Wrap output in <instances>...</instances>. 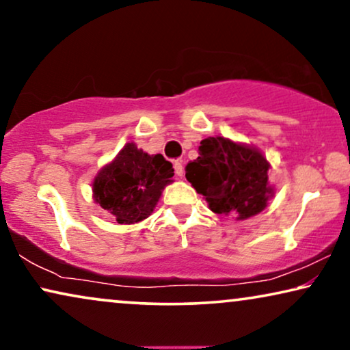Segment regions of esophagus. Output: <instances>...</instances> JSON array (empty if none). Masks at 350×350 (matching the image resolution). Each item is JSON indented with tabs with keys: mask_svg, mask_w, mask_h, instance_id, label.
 Segmentation results:
<instances>
[{
	"mask_svg": "<svg viewBox=\"0 0 350 350\" xmlns=\"http://www.w3.org/2000/svg\"><path fill=\"white\" fill-rule=\"evenodd\" d=\"M174 167H175V174H176V176H183V174H185V170H183V164H181V161H175L174 162Z\"/></svg>",
	"mask_w": 350,
	"mask_h": 350,
	"instance_id": "obj_1",
	"label": "esophagus"
}]
</instances>
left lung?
<instances>
[{
  "mask_svg": "<svg viewBox=\"0 0 350 350\" xmlns=\"http://www.w3.org/2000/svg\"><path fill=\"white\" fill-rule=\"evenodd\" d=\"M269 169L258 148L219 135L200 142L198 159L185 167L186 180L208 208L217 215H237V219L255 217L274 198Z\"/></svg>",
  "mask_w": 350,
  "mask_h": 350,
  "instance_id": "obj_1",
  "label": "left lung"
}]
</instances>
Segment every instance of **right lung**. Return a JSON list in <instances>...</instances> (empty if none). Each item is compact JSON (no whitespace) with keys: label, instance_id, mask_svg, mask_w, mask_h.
<instances>
[{"label":"right lung","instance_id":"obj_1","mask_svg":"<svg viewBox=\"0 0 350 350\" xmlns=\"http://www.w3.org/2000/svg\"><path fill=\"white\" fill-rule=\"evenodd\" d=\"M172 176L174 167L164 156L148 154L131 142L95 175L92 198L119 224H135L152 213Z\"/></svg>","mask_w":350,"mask_h":350}]
</instances>
